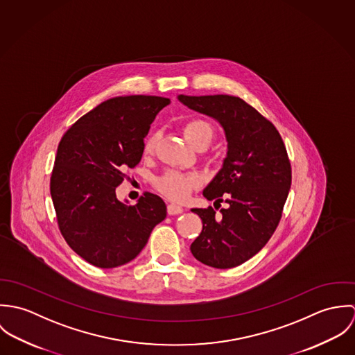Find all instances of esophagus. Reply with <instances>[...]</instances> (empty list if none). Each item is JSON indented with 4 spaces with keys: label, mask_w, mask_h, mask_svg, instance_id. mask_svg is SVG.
<instances>
[{
    "label": "esophagus",
    "mask_w": 355,
    "mask_h": 355,
    "mask_svg": "<svg viewBox=\"0 0 355 355\" xmlns=\"http://www.w3.org/2000/svg\"><path fill=\"white\" fill-rule=\"evenodd\" d=\"M166 211H168L169 216H175V214L183 213V207L179 206V205H176V203H169V205L166 206Z\"/></svg>",
    "instance_id": "obj_1"
}]
</instances>
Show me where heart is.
<instances>
[{
	"label": "heart",
	"mask_w": 355,
	"mask_h": 355,
	"mask_svg": "<svg viewBox=\"0 0 355 355\" xmlns=\"http://www.w3.org/2000/svg\"><path fill=\"white\" fill-rule=\"evenodd\" d=\"M182 131L187 142L194 148H198L201 145L207 146L216 135V130L209 121L203 119H197V117L186 120L182 125ZM155 145H157V134L148 135V138L145 139L144 152L150 154L154 152ZM201 183H202V179L198 173L169 169L155 179L154 186L157 191L161 193L164 197L172 201H183L191 194L194 189L200 187Z\"/></svg>",
	"instance_id": "b5f03b06"
}]
</instances>
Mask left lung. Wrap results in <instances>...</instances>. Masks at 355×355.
Masks as SVG:
<instances>
[{
    "label": "left lung",
    "mask_w": 355,
    "mask_h": 355,
    "mask_svg": "<svg viewBox=\"0 0 355 355\" xmlns=\"http://www.w3.org/2000/svg\"><path fill=\"white\" fill-rule=\"evenodd\" d=\"M193 110L224 128L228 153L221 171L203 190L207 201L228 203L221 216L209 206L193 209L202 231L191 253L205 265L228 269L258 253L276 231L291 187V164L276 127L234 96H179ZM221 206V205H220Z\"/></svg>",
    "instance_id": "obj_1"
}]
</instances>
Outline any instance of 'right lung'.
<instances>
[{"label": "right lung", "mask_w": 355, "mask_h": 355, "mask_svg": "<svg viewBox=\"0 0 355 355\" xmlns=\"http://www.w3.org/2000/svg\"><path fill=\"white\" fill-rule=\"evenodd\" d=\"M171 102L125 96L102 102L62 135L51 176L58 230L68 246L97 268H116L146 246L166 217L165 202L145 191L137 205L116 198V187L144 154V138L157 113Z\"/></svg>", "instance_id": "right-lung-1"}]
</instances>
